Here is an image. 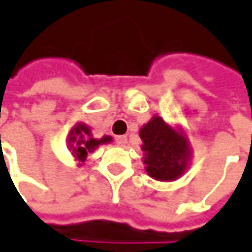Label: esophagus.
<instances>
[{"mask_svg":"<svg viewBox=\"0 0 252 252\" xmlns=\"http://www.w3.org/2000/svg\"><path fill=\"white\" fill-rule=\"evenodd\" d=\"M116 142H117V145H120V146H124L126 143V136H124V135L116 136Z\"/></svg>","mask_w":252,"mask_h":252,"instance_id":"obj_1","label":"esophagus"}]
</instances>
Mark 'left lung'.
Listing matches in <instances>:
<instances>
[{
	"instance_id": "8db88e82",
	"label": "left lung",
	"mask_w": 252,
	"mask_h": 252,
	"mask_svg": "<svg viewBox=\"0 0 252 252\" xmlns=\"http://www.w3.org/2000/svg\"><path fill=\"white\" fill-rule=\"evenodd\" d=\"M146 171L157 181H174L184 174L189 157L188 139L161 119L153 117L140 129Z\"/></svg>"
}]
</instances>
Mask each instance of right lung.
Returning a JSON list of instances; mask_svg holds the SVG:
<instances>
[{
    "label": "right lung",
    "mask_w": 252,
    "mask_h": 252,
    "mask_svg": "<svg viewBox=\"0 0 252 252\" xmlns=\"http://www.w3.org/2000/svg\"><path fill=\"white\" fill-rule=\"evenodd\" d=\"M110 136H103L100 139L92 138L91 131L85 124H77L68 133V143L73 148V155L83 162L88 153L94 152L99 145L110 142Z\"/></svg>",
    "instance_id": "add662e5"
}]
</instances>
